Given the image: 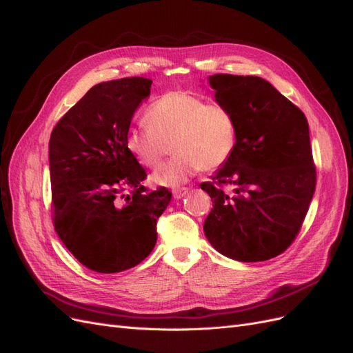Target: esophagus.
Instances as JSON below:
<instances>
[{
	"label": "esophagus",
	"instance_id": "esophagus-1",
	"mask_svg": "<svg viewBox=\"0 0 353 353\" xmlns=\"http://www.w3.org/2000/svg\"><path fill=\"white\" fill-rule=\"evenodd\" d=\"M190 191V188L188 187H181V188H176V190H174V197L175 199H183L187 193Z\"/></svg>",
	"mask_w": 353,
	"mask_h": 353
}]
</instances>
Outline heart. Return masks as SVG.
I'll list each match as a JSON object with an SVG mask.
<instances>
[{
  "mask_svg": "<svg viewBox=\"0 0 353 353\" xmlns=\"http://www.w3.org/2000/svg\"><path fill=\"white\" fill-rule=\"evenodd\" d=\"M148 126L132 128L126 147L144 168H156L170 153L175 156L152 175L163 187L184 184L200 170L225 165L239 141L237 119L221 103H206L184 91H170L152 103L145 112Z\"/></svg>",
  "mask_w": 353,
  "mask_h": 353,
  "instance_id": "1",
  "label": "heart"
}]
</instances>
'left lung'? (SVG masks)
<instances>
[{
    "label": "left lung",
    "instance_id": "obj_1",
    "mask_svg": "<svg viewBox=\"0 0 353 353\" xmlns=\"http://www.w3.org/2000/svg\"><path fill=\"white\" fill-rule=\"evenodd\" d=\"M215 100L239 125L236 152L200 187L213 209L205 234L219 253L240 262L281 254L301 231L315 193L316 170L303 112L259 77H209ZM234 187V194L223 191Z\"/></svg>",
    "mask_w": 353,
    "mask_h": 353
}]
</instances>
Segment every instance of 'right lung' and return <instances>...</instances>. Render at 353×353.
<instances>
[{"label":"right lung","instance_id":"right-lung-1","mask_svg":"<svg viewBox=\"0 0 353 353\" xmlns=\"http://www.w3.org/2000/svg\"><path fill=\"white\" fill-rule=\"evenodd\" d=\"M152 83L135 77L94 85L50 137L54 230L74 258L95 272L114 274L143 262L172 199L165 187L147 191L145 169L126 147L132 116Z\"/></svg>","mask_w":353,"mask_h":353}]
</instances>
